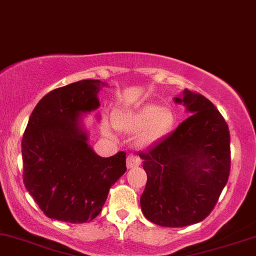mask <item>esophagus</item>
<instances>
[{
    "instance_id": "1",
    "label": "esophagus",
    "mask_w": 256,
    "mask_h": 256,
    "mask_svg": "<svg viewBox=\"0 0 256 256\" xmlns=\"http://www.w3.org/2000/svg\"><path fill=\"white\" fill-rule=\"evenodd\" d=\"M140 165V156L134 154H130L128 156V168H134V167H137Z\"/></svg>"
}]
</instances>
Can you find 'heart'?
I'll list each match as a JSON object with an SVG mask.
<instances>
[{
  "mask_svg": "<svg viewBox=\"0 0 256 256\" xmlns=\"http://www.w3.org/2000/svg\"><path fill=\"white\" fill-rule=\"evenodd\" d=\"M174 122L173 113L167 108L160 110L158 106L146 104L136 110H122L116 113L113 124L119 131L125 134H136L142 131L140 136V144H149L168 134ZM104 131L110 134V126L106 125Z\"/></svg>",
  "mask_w": 256,
  "mask_h": 256,
  "instance_id": "obj_1",
  "label": "heart"
}]
</instances>
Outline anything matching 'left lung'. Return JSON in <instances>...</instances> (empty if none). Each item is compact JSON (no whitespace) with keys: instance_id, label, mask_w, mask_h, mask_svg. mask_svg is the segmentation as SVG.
I'll use <instances>...</instances> for the list:
<instances>
[{"instance_id":"1","label":"left lung","mask_w":256,"mask_h":256,"mask_svg":"<svg viewBox=\"0 0 256 256\" xmlns=\"http://www.w3.org/2000/svg\"><path fill=\"white\" fill-rule=\"evenodd\" d=\"M174 101L183 104L190 116L140 152L148 177L140 208L149 222L165 228H183L207 218L231 168L230 131L216 106L189 89Z\"/></svg>"}]
</instances>
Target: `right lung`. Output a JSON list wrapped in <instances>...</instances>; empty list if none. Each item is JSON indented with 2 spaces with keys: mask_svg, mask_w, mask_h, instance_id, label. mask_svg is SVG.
Wrapping results in <instances>:
<instances>
[{
  "mask_svg": "<svg viewBox=\"0 0 256 256\" xmlns=\"http://www.w3.org/2000/svg\"><path fill=\"white\" fill-rule=\"evenodd\" d=\"M104 83L79 80L46 94L32 112L22 140L25 188L48 218L91 222L110 186L126 172V152L101 158L88 144L80 114L95 110Z\"/></svg>",
  "mask_w": 256,
  "mask_h": 256,
  "instance_id": "obj_1",
  "label": "right lung"
}]
</instances>
